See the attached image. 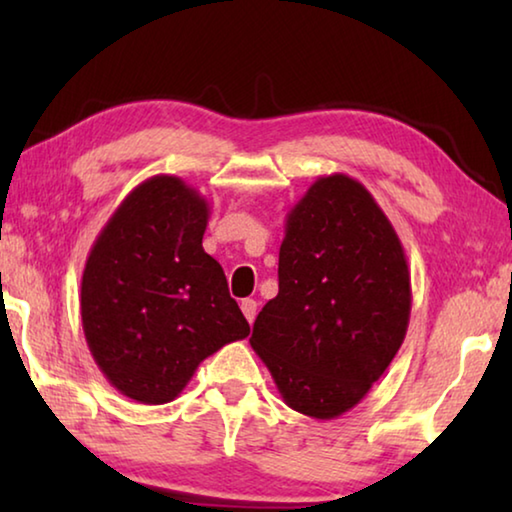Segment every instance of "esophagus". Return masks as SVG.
<instances>
[{
	"label": "esophagus",
	"mask_w": 512,
	"mask_h": 512,
	"mask_svg": "<svg viewBox=\"0 0 512 512\" xmlns=\"http://www.w3.org/2000/svg\"><path fill=\"white\" fill-rule=\"evenodd\" d=\"M241 311H244V316H246L248 323H253L255 316H257V302L253 298L241 300Z\"/></svg>",
	"instance_id": "1"
}]
</instances>
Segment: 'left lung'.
I'll use <instances>...</instances> for the list:
<instances>
[{
	"label": "left lung",
	"mask_w": 512,
	"mask_h": 512,
	"mask_svg": "<svg viewBox=\"0 0 512 512\" xmlns=\"http://www.w3.org/2000/svg\"><path fill=\"white\" fill-rule=\"evenodd\" d=\"M280 291L250 345L282 400L316 420L357 406L391 366L411 318V273L393 223L345 173L316 178L291 207Z\"/></svg>",
	"instance_id": "left-lung-1"
}]
</instances>
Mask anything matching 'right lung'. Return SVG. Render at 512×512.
<instances>
[{"label":"right lung","instance_id":"1","mask_svg":"<svg viewBox=\"0 0 512 512\" xmlns=\"http://www.w3.org/2000/svg\"><path fill=\"white\" fill-rule=\"evenodd\" d=\"M210 205L183 178L137 185L103 225L81 280L88 348L112 386L167 404L223 345L250 334L221 264L203 250Z\"/></svg>","mask_w":512,"mask_h":512}]
</instances>
